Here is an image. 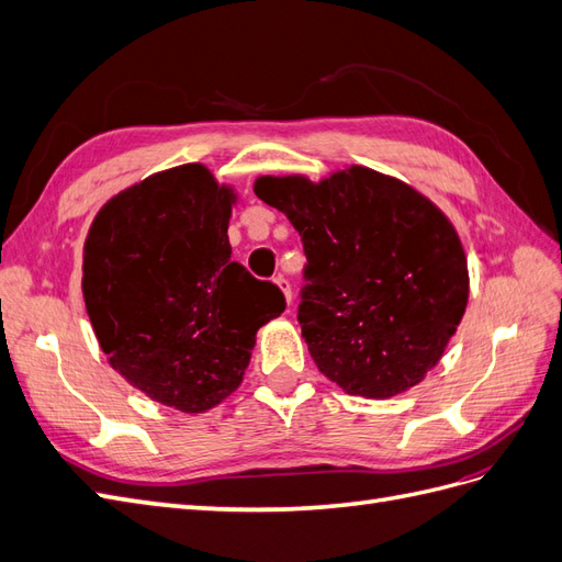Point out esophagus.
Returning <instances> with one entry per match:
<instances>
[{
    "instance_id": "34e87169",
    "label": "esophagus",
    "mask_w": 562,
    "mask_h": 562,
    "mask_svg": "<svg viewBox=\"0 0 562 562\" xmlns=\"http://www.w3.org/2000/svg\"><path fill=\"white\" fill-rule=\"evenodd\" d=\"M274 283L281 288V293H283L285 302L291 304V300H293V293H291V283H288L283 277H277V279H274Z\"/></svg>"
}]
</instances>
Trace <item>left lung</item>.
Returning <instances> with one entry per match:
<instances>
[{"label":"left lung","instance_id":"1","mask_svg":"<svg viewBox=\"0 0 562 562\" xmlns=\"http://www.w3.org/2000/svg\"><path fill=\"white\" fill-rule=\"evenodd\" d=\"M252 190L302 236L297 321L323 375L375 401L427 378L469 302L467 252L448 215L407 182L356 164L318 182L260 176Z\"/></svg>","mask_w":562,"mask_h":562}]
</instances>
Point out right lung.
<instances>
[{
  "mask_svg": "<svg viewBox=\"0 0 562 562\" xmlns=\"http://www.w3.org/2000/svg\"><path fill=\"white\" fill-rule=\"evenodd\" d=\"M236 201L206 166L182 164L114 194L83 241L81 293L108 363L187 415L239 389L255 333L285 310L274 283L232 262Z\"/></svg>",
  "mask_w": 562,
  "mask_h": 562,
  "instance_id": "add662e5",
  "label": "right lung"
}]
</instances>
